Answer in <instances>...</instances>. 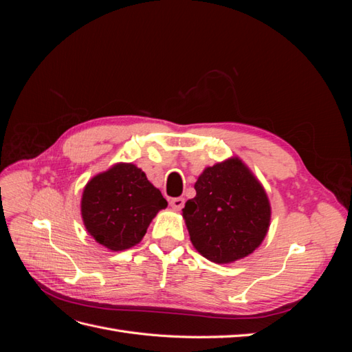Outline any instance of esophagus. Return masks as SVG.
I'll use <instances>...</instances> for the list:
<instances>
[{"label": "esophagus", "instance_id": "obj_1", "mask_svg": "<svg viewBox=\"0 0 352 352\" xmlns=\"http://www.w3.org/2000/svg\"><path fill=\"white\" fill-rule=\"evenodd\" d=\"M184 204H185V199L184 198H172L170 199V206H172L175 210H182V207H184Z\"/></svg>", "mask_w": 352, "mask_h": 352}]
</instances>
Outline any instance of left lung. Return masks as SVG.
<instances>
[{
	"instance_id": "1",
	"label": "left lung",
	"mask_w": 352,
	"mask_h": 352,
	"mask_svg": "<svg viewBox=\"0 0 352 352\" xmlns=\"http://www.w3.org/2000/svg\"><path fill=\"white\" fill-rule=\"evenodd\" d=\"M182 210L190 242L207 260L228 264L260 247L270 226L267 194L238 157L204 168Z\"/></svg>"
}]
</instances>
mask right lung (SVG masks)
<instances>
[{
	"label": "right lung",
	"mask_w": 352,
	"mask_h": 352,
	"mask_svg": "<svg viewBox=\"0 0 352 352\" xmlns=\"http://www.w3.org/2000/svg\"><path fill=\"white\" fill-rule=\"evenodd\" d=\"M167 201L132 163H117L94 176L82 194L80 211L89 235L111 251L140 243Z\"/></svg>",
	"instance_id": "obj_1"
}]
</instances>
